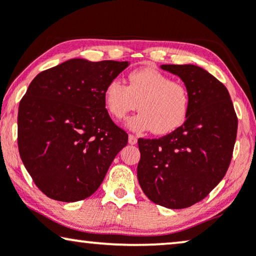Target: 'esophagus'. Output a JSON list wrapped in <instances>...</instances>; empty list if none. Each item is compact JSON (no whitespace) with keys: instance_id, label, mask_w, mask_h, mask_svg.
<instances>
[{"instance_id":"1","label":"esophagus","mask_w":256,"mask_h":256,"mask_svg":"<svg viewBox=\"0 0 256 256\" xmlns=\"http://www.w3.org/2000/svg\"><path fill=\"white\" fill-rule=\"evenodd\" d=\"M128 143L129 144H136V143H138V138H136V136H134V135H129L128 136Z\"/></svg>"}]
</instances>
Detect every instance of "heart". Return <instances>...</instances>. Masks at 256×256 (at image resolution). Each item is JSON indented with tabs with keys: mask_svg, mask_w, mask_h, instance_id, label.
I'll use <instances>...</instances> for the list:
<instances>
[{
	"mask_svg": "<svg viewBox=\"0 0 256 256\" xmlns=\"http://www.w3.org/2000/svg\"><path fill=\"white\" fill-rule=\"evenodd\" d=\"M104 101L115 118H124L138 104L140 112L128 118L127 126L132 130H152L157 135L180 127L188 112L186 87L152 68L134 70L127 85L112 79L104 87Z\"/></svg>",
	"mask_w": 256,
	"mask_h": 256,
	"instance_id": "1",
	"label": "heart"
}]
</instances>
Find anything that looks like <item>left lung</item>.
<instances>
[{
  "label": "left lung",
  "mask_w": 256,
  "mask_h": 256,
  "mask_svg": "<svg viewBox=\"0 0 256 256\" xmlns=\"http://www.w3.org/2000/svg\"><path fill=\"white\" fill-rule=\"evenodd\" d=\"M188 93L186 120L160 138H138V180L150 200L180 210L204 199L228 169L238 118L228 90L199 66L160 65Z\"/></svg>",
  "instance_id": "left-lung-1"
}]
</instances>
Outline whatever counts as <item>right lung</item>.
I'll use <instances>...</instances> for the list:
<instances>
[{"label":"right lung","instance_id":"right-lung-1","mask_svg":"<svg viewBox=\"0 0 256 256\" xmlns=\"http://www.w3.org/2000/svg\"><path fill=\"white\" fill-rule=\"evenodd\" d=\"M128 62L74 58L40 72L18 107L20 160L48 198L73 202L92 196L128 134L112 121L104 87Z\"/></svg>","mask_w":256,"mask_h":256}]
</instances>
